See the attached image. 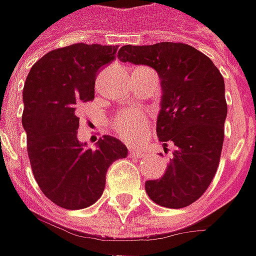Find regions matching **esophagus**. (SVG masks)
I'll use <instances>...</instances> for the list:
<instances>
[{"instance_id": "obj_1", "label": "esophagus", "mask_w": 256, "mask_h": 256, "mask_svg": "<svg viewBox=\"0 0 256 256\" xmlns=\"http://www.w3.org/2000/svg\"><path fill=\"white\" fill-rule=\"evenodd\" d=\"M128 153L132 157H137V158H140V157H144L146 152H143L142 148H134V147H132L130 150H128Z\"/></svg>"}]
</instances>
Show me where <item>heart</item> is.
Segmentation results:
<instances>
[{
  "instance_id": "heart-1",
  "label": "heart",
  "mask_w": 256,
  "mask_h": 256,
  "mask_svg": "<svg viewBox=\"0 0 256 256\" xmlns=\"http://www.w3.org/2000/svg\"><path fill=\"white\" fill-rule=\"evenodd\" d=\"M114 132L124 140L134 142L143 137L147 128V119L144 113L136 109H128L119 113L113 120Z\"/></svg>"
}]
</instances>
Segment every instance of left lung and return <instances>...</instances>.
<instances>
[{"instance_id": "1", "label": "left lung", "mask_w": 256, "mask_h": 256, "mask_svg": "<svg viewBox=\"0 0 256 256\" xmlns=\"http://www.w3.org/2000/svg\"><path fill=\"white\" fill-rule=\"evenodd\" d=\"M118 58L153 68L163 90L156 132L172 156L162 178L146 181V192L162 207H187L206 192L220 164L228 112L224 78L207 55L181 42L124 45Z\"/></svg>"}]
</instances>
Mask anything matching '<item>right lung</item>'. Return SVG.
Returning a JSON list of instances; mask_svg holds the SVG:
<instances>
[{
  "label": "right lung",
  "instance_id": "right-lung-1",
  "mask_svg": "<svg viewBox=\"0 0 256 256\" xmlns=\"http://www.w3.org/2000/svg\"><path fill=\"white\" fill-rule=\"evenodd\" d=\"M116 52L118 45L74 44L44 55L26 76L22 126L30 163L40 191L59 207L94 204L109 166L128 156V147L116 137L99 138L94 150L78 140L76 108L94 98L96 75Z\"/></svg>",
  "mask_w": 256,
  "mask_h": 256
}]
</instances>
